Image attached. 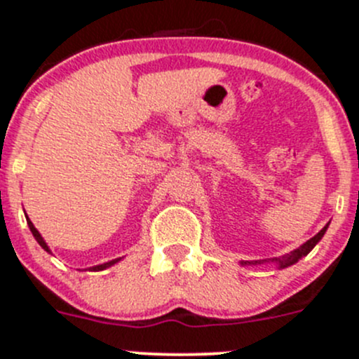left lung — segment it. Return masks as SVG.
<instances>
[{
	"instance_id": "left-lung-1",
	"label": "left lung",
	"mask_w": 359,
	"mask_h": 359,
	"mask_svg": "<svg viewBox=\"0 0 359 359\" xmlns=\"http://www.w3.org/2000/svg\"><path fill=\"white\" fill-rule=\"evenodd\" d=\"M328 225L330 223H326L325 226H323L321 230H319L318 233H316L314 237H311V239L307 241V243H304L302 244L300 248H297V250H293V251H290V253H286V255H283V257H279V258H269V260H255V262H241V265H262V264H276L278 265V269H286V267H290V265H293V264H297V262L300 260V258H304L305 255H309L312 251V248L316 246V244L319 243V241L323 239V236H325V232H326V229H328Z\"/></svg>"
}]
</instances>
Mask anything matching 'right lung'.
<instances>
[{
  "instance_id": "obj_1",
  "label": "right lung",
  "mask_w": 359,
  "mask_h": 359,
  "mask_svg": "<svg viewBox=\"0 0 359 359\" xmlns=\"http://www.w3.org/2000/svg\"><path fill=\"white\" fill-rule=\"evenodd\" d=\"M27 225H29V230H31V232H33L34 239L38 241V244H40V246L43 248V250L47 251V253H52V251H50V248H48V244L45 243V239H43V237H41V233L38 232V230H36V226L33 225V222H31L29 218H27ZM120 260H122V258H115V260H111V262H106V264H101V265H95V267H90V269H88V271H94V272L104 271V269L111 267V265H115L116 262H120Z\"/></svg>"
}]
</instances>
